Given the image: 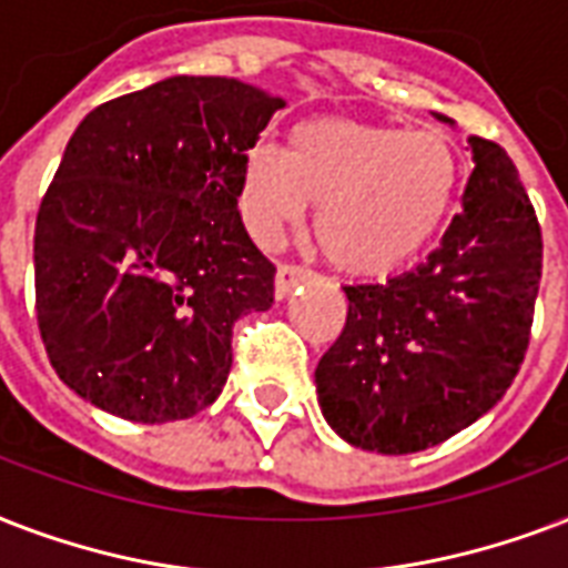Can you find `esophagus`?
<instances>
[{"mask_svg":"<svg viewBox=\"0 0 568 568\" xmlns=\"http://www.w3.org/2000/svg\"><path fill=\"white\" fill-rule=\"evenodd\" d=\"M314 275L311 270H305V266H296V263H278V272H275V296L284 298L290 293V290L296 287V284H302V281H307Z\"/></svg>","mask_w":568,"mask_h":568,"instance_id":"34e87169","label":"esophagus"}]
</instances>
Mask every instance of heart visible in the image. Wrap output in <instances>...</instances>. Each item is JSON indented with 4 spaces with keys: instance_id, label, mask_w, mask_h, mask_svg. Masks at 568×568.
I'll use <instances>...</instances> for the list:
<instances>
[{
    "instance_id": "b5f03b06",
    "label": "heart",
    "mask_w": 568,
    "mask_h": 568,
    "mask_svg": "<svg viewBox=\"0 0 568 568\" xmlns=\"http://www.w3.org/2000/svg\"><path fill=\"white\" fill-rule=\"evenodd\" d=\"M459 189V153L442 130L311 118L287 153L254 144L240 169V213L261 245H278L316 204L314 236L346 275L406 266L433 243Z\"/></svg>"
}]
</instances>
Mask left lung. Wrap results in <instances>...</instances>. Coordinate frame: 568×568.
<instances>
[{
    "instance_id": "8db88e82",
    "label": "left lung",
    "mask_w": 568,
    "mask_h": 568,
    "mask_svg": "<svg viewBox=\"0 0 568 568\" xmlns=\"http://www.w3.org/2000/svg\"><path fill=\"white\" fill-rule=\"evenodd\" d=\"M468 142L474 171L438 248L385 284L344 287V332L316 364L325 420L362 450L403 456L447 442L525 362L542 227L507 151Z\"/></svg>"
}]
</instances>
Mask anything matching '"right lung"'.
<instances>
[{
    "label": "right lung",
    "instance_id": "obj_1",
    "mask_svg": "<svg viewBox=\"0 0 568 568\" xmlns=\"http://www.w3.org/2000/svg\"><path fill=\"white\" fill-rule=\"evenodd\" d=\"M281 97L171 77L82 118L34 222V311L59 379L135 424L186 420L231 373L240 316L275 266L236 210Z\"/></svg>",
    "mask_w": 568,
    "mask_h": 568
}]
</instances>
